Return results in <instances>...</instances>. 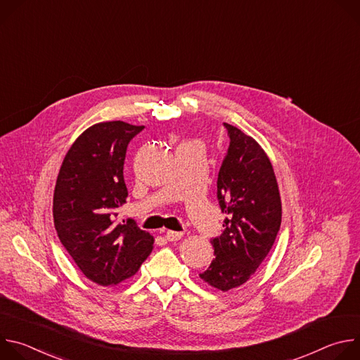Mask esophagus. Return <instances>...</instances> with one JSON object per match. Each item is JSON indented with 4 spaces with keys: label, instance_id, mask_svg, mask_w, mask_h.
<instances>
[{
    "label": "esophagus",
    "instance_id": "esophagus-1",
    "mask_svg": "<svg viewBox=\"0 0 360 360\" xmlns=\"http://www.w3.org/2000/svg\"><path fill=\"white\" fill-rule=\"evenodd\" d=\"M184 236V232H178V231H167L165 232V238L172 242V240H179Z\"/></svg>",
    "mask_w": 360,
    "mask_h": 360
}]
</instances>
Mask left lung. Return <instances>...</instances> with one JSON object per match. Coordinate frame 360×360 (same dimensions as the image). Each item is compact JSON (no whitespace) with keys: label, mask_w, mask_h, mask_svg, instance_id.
<instances>
[{"label":"left lung","mask_w":360,"mask_h":360,"mask_svg":"<svg viewBox=\"0 0 360 360\" xmlns=\"http://www.w3.org/2000/svg\"><path fill=\"white\" fill-rule=\"evenodd\" d=\"M224 127L231 139L217 182L224 232L211 239L215 258L199 276L226 292L243 285L266 258L281 228L282 205L265 150L236 127Z\"/></svg>","instance_id":"obj_1"}]
</instances>
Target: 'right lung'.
<instances>
[{"label":"right lung","mask_w":360,"mask_h":360,"mask_svg":"<svg viewBox=\"0 0 360 360\" xmlns=\"http://www.w3.org/2000/svg\"><path fill=\"white\" fill-rule=\"evenodd\" d=\"M143 127L99 122L72 143L54 191L58 238L81 272L108 286L135 275L152 250L153 238L134 219L117 222L127 202L124 162L131 139Z\"/></svg>","instance_id":"1"}]
</instances>
